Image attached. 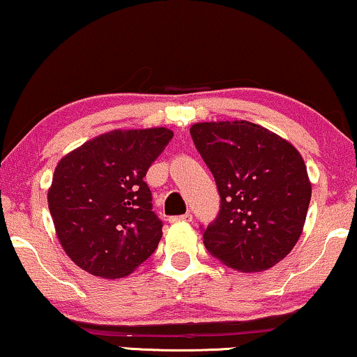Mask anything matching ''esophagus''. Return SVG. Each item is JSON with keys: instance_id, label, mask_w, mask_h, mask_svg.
<instances>
[{"instance_id": "esophagus-1", "label": "esophagus", "mask_w": 357, "mask_h": 357, "mask_svg": "<svg viewBox=\"0 0 357 357\" xmlns=\"http://www.w3.org/2000/svg\"><path fill=\"white\" fill-rule=\"evenodd\" d=\"M192 214L191 212H186L183 215H174V218H169V222H191Z\"/></svg>"}]
</instances>
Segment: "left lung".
Segmentation results:
<instances>
[{"mask_svg":"<svg viewBox=\"0 0 357 357\" xmlns=\"http://www.w3.org/2000/svg\"><path fill=\"white\" fill-rule=\"evenodd\" d=\"M191 137L220 196L218 219L202 234L229 268L264 272L290 254L303 232L311 183L290 142L247 120L201 121Z\"/></svg>","mask_w":357,"mask_h":357,"instance_id":"obj_1","label":"left lung"}]
</instances>
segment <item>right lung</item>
Instances as JSON below:
<instances>
[{
	"instance_id": "obj_1",
	"label": "right lung",
	"mask_w": 357,
	"mask_h": 357,
	"mask_svg": "<svg viewBox=\"0 0 357 357\" xmlns=\"http://www.w3.org/2000/svg\"><path fill=\"white\" fill-rule=\"evenodd\" d=\"M173 132L114 130L59 161L47 191L59 242L69 259L102 278H121L156 250L163 222L143 181Z\"/></svg>"
}]
</instances>
